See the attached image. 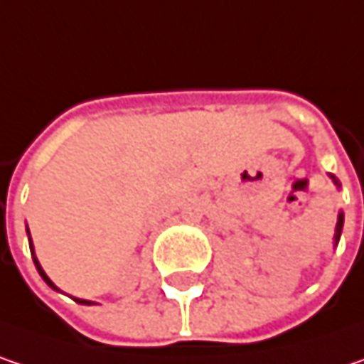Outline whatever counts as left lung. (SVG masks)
<instances>
[{
  "mask_svg": "<svg viewBox=\"0 0 364 364\" xmlns=\"http://www.w3.org/2000/svg\"><path fill=\"white\" fill-rule=\"evenodd\" d=\"M331 180L338 184V180H336V176H331ZM340 186V184H338ZM342 225H344V213L340 211V215H338V223H336V234H333V242L338 245V240H340V236H342Z\"/></svg>",
  "mask_w": 364,
  "mask_h": 364,
  "instance_id": "1",
  "label": "left lung"
}]
</instances>
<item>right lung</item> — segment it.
<instances>
[{"mask_svg": "<svg viewBox=\"0 0 364 364\" xmlns=\"http://www.w3.org/2000/svg\"><path fill=\"white\" fill-rule=\"evenodd\" d=\"M28 236H31V234H28ZM28 242H31V238H28ZM31 248H33V242H31ZM31 252H33V261H35V267H37V272H39L41 277L45 279V284H47V286H51L53 290H58V286H55V284H53V282H51V279L47 277V273L43 272L41 263H39V261H37V257H35V250H31ZM74 300H76V302H80V304H92L91 300H80V299H74Z\"/></svg>", "mask_w": 364, "mask_h": 364, "instance_id": "right-lung-1", "label": "right lung"}]
</instances>
